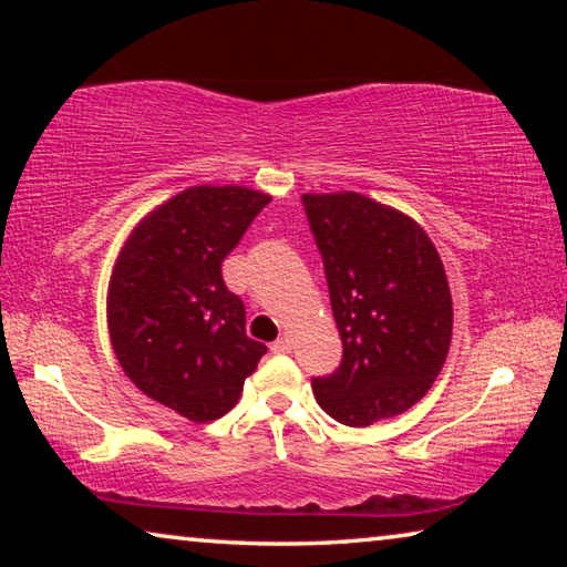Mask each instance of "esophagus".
Here are the masks:
<instances>
[{"instance_id":"34e87169","label":"esophagus","mask_w":567,"mask_h":567,"mask_svg":"<svg viewBox=\"0 0 567 567\" xmlns=\"http://www.w3.org/2000/svg\"><path fill=\"white\" fill-rule=\"evenodd\" d=\"M270 350H272L275 354H285V352L292 350V342H290V338H287V334H282L280 340H275V342L270 344Z\"/></svg>"}]
</instances>
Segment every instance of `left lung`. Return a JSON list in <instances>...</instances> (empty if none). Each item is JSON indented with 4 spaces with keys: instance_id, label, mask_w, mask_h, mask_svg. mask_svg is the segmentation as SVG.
Wrapping results in <instances>:
<instances>
[{
    "instance_id": "1",
    "label": "left lung",
    "mask_w": 567,
    "mask_h": 567,
    "mask_svg": "<svg viewBox=\"0 0 567 567\" xmlns=\"http://www.w3.org/2000/svg\"><path fill=\"white\" fill-rule=\"evenodd\" d=\"M302 205L342 340L340 368L312 380L315 398L350 427L402 415L433 388L453 340L443 260L415 219L360 192H307Z\"/></svg>"
}]
</instances>
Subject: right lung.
<instances>
[{"instance_id": "obj_1", "label": "right lung", "mask_w": 567, "mask_h": 567, "mask_svg": "<svg viewBox=\"0 0 567 567\" xmlns=\"http://www.w3.org/2000/svg\"><path fill=\"white\" fill-rule=\"evenodd\" d=\"M270 199L243 185L182 189L134 225L112 267L107 328L124 375L199 425L237 405L267 352L247 338L223 260Z\"/></svg>"}]
</instances>
